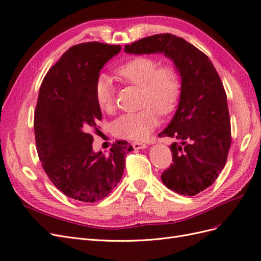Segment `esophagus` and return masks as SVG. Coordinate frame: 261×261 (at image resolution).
<instances>
[{
	"label": "esophagus",
	"mask_w": 261,
	"mask_h": 261,
	"mask_svg": "<svg viewBox=\"0 0 261 261\" xmlns=\"http://www.w3.org/2000/svg\"><path fill=\"white\" fill-rule=\"evenodd\" d=\"M132 146L136 149H142V148H145L147 145L143 142H132Z\"/></svg>",
	"instance_id": "1"
}]
</instances>
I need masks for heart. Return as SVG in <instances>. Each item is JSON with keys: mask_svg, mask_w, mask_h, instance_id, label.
<instances>
[{"mask_svg": "<svg viewBox=\"0 0 261 261\" xmlns=\"http://www.w3.org/2000/svg\"><path fill=\"white\" fill-rule=\"evenodd\" d=\"M123 83L141 88L140 112L121 115L112 124L114 136L133 141L149 137L159 122V114L174 111L181 95V81L171 66H161L155 58L138 56L115 70ZM94 95L99 109L113 114L116 109V88L112 79L100 73L94 83Z\"/></svg>", "mask_w": 261, "mask_h": 261, "instance_id": "obj_1", "label": "heart"}]
</instances>
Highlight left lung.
<instances>
[{
    "instance_id": "left-lung-1",
    "label": "left lung",
    "mask_w": 261,
    "mask_h": 261,
    "mask_svg": "<svg viewBox=\"0 0 261 261\" xmlns=\"http://www.w3.org/2000/svg\"><path fill=\"white\" fill-rule=\"evenodd\" d=\"M124 51L164 53L180 72L178 109L158 137L182 142L170 146L173 163L162 173V180L178 194L194 196L219 176L232 142L228 102L219 74L206 54L170 33L143 38L124 45Z\"/></svg>"
}]
</instances>
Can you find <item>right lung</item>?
Returning a JSON list of instances; mask_svg holds the SVG:
<instances>
[{
    "label": "right lung",
    "mask_w": 261,
    "mask_h": 261,
    "mask_svg": "<svg viewBox=\"0 0 261 261\" xmlns=\"http://www.w3.org/2000/svg\"><path fill=\"white\" fill-rule=\"evenodd\" d=\"M120 49L100 42L71 46L47 71L39 91L33 128L42 168L66 196L83 203L103 199L113 191L133 149L127 141H116L108 155L92 148L102 120L94 83Z\"/></svg>",
    "instance_id": "1"
}]
</instances>
